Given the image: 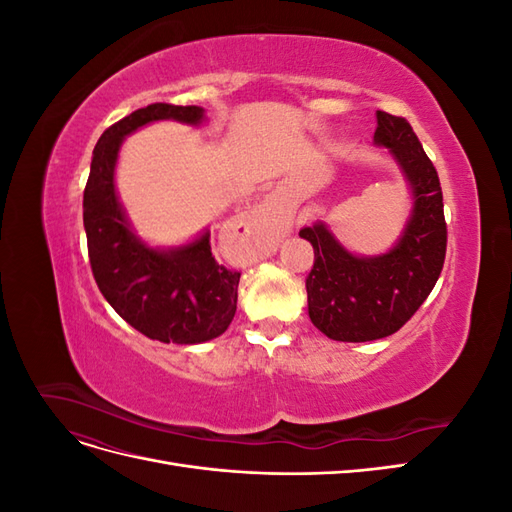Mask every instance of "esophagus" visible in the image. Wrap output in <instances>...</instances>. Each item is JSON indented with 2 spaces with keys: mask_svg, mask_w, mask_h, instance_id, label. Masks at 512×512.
<instances>
[{
  "mask_svg": "<svg viewBox=\"0 0 512 512\" xmlns=\"http://www.w3.org/2000/svg\"><path fill=\"white\" fill-rule=\"evenodd\" d=\"M260 209H262V211H265V213L269 215V218H271L273 222H277V224H280V222L284 220V215H282V209H280V207H277V205L273 203V200H265V203H262V205H260Z\"/></svg>",
  "mask_w": 512,
  "mask_h": 512,
  "instance_id": "34e87169",
  "label": "esophagus"
}]
</instances>
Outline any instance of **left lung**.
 Here are the masks:
<instances>
[{"label":"left lung","mask_w":512,"mask_h":512,"mask_svg":"<svg viewBox=\"0 0 512 512\" xmlns=\"http://www.w3.org/2000/svg\"><path fill=\"white\" fill-rule=\"evenodd\" d=\"M374 141L393 153L414 194L412 218L389 254L346 252L324 224L299 235L314 247L307 307L314 327L335 342H371L399 331L436 286L446 256V220L438 170L404 117L376 113Z\"/></svg>","instance_id":"obj_1"}]
</instances>
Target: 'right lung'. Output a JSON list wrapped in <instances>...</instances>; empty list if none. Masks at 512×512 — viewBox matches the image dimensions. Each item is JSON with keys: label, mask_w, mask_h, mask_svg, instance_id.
I'll use <instances>...</instances> for the list:
<instances>
[{"label": "right lung", "mask_w": 512, "mask_h": 512, "mask_svg": "<svg viewBox=\"0 0 512 512\" xmlns=\"http://www.w3.org/2000/svg\"><path fill=\"white\" fill-rule=\"evenodd\" d=\"M200 106L166 102L138 108L106 128L94 149L83 194L91 273L104 299L136 331L164 344H200L222 335L237 312L239 271L211 254V235L179 250H151L138 241L115 194V162L123 136L158 119L203 121Z\"/></svg>", "instance_id": "obj_1"}]
</instances>
